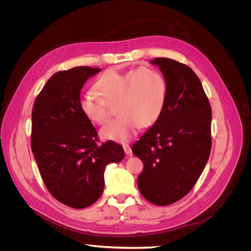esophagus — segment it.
<instances>
[{
    "instance_id": "34e87169",
    "label": "esophagus",
    "mask_w": 251,
    "mask_h": 251,
    "mask_svg": "<svg viewBox=\"0 0 251 251\" xmlns=\"http://www.w3.org/2000/svg\"><path fill=\"white\" fill-rule=\"evenodd\" d=\"M124 150H125V153H126V155H131L132 149H131L130 146H127V144H125V146H124Z\"/></svg>"
}]
</instances>
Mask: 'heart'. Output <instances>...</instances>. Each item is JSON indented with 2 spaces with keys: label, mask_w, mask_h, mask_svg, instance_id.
<instances>
[{
  "label": "heart",
  "mask_w": 251,
  "mask_h": 251,
  "mask_svg": "<svg viewBox=\"0 0 251 251\" xmlns=\"http://www.w3.org/2000/svg\"><path fill=\"white\" fill-rule=\"evenodd\" d=\"M98 94L87 92L79 100L85 116L97 125L109 118L110 104L116 105L117 118L100 131L104 139L127 142L142 125H153L161 115L169 95V83L156 69L139 67L126 72L109 70L95 82Z\"/></svg>",
  "instance_id": "obj_1"
}]
</instances>
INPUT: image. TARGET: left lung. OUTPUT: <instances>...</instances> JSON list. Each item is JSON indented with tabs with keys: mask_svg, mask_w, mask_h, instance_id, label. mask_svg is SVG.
Wrapping results in <instances>:
<instances>
[{
	"mask_svg": "<svg viewBox=\"0 0 251 251\" xmlns=\"http://www.w3.org/2000/svg\"><path fill=\"white\" fill-rule=\"evenodd\" d=\"M169 83L161 115L134 143L143 171L138 188L149 202L165 206L186 196L195 186L209 158L211 108L197 74L177 60L157 57Z\"/></svg>",
	"mask_w": 251,
	"mask_h": 251,
	"instance_id": "obj_1",
	"label": "left lung"
}]
</instances>
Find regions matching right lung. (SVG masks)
I'll use <instances>...</instances> for the list:
<instances>
[{
  "mask_svg": "<svg viewBox=\"0 0 251 251\" xmlns=\"http://www.w3.org/2000/svg\"><path fill=\"white\" fill-rule=\"evenodd\" d=\"M100 70L83 66L53 74L32 110L31 150L44 183L57 201L77 209L100 199L105 166L125 157L120 144H100L79 107L83 83Z\"/></svg>",
  "mask_w": 251,
  "mask_h": 251,
  "instance_id": "1",
  "label": "right lung"
}]
</instances>
